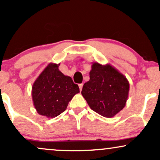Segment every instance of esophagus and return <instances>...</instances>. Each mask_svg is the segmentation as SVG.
Returning a JSON list of instances; mask_svg holds the SVG:
<instances>
[{"label": "esophagus", "instance_id": "1", "mask_svg": "<svg viewBox=\"0 0 160 160\" xmlns=\"http://www.w3.org/2000/svg\"><path fill=\"white\" fill-rule=\"evenodd\" d=\"M82 86H83V84H82V83H80V84H79V88H80V91L82 90Z\"/></svg>", "mask_w": 160, "mask_h": 160}]
</instances>
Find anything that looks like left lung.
Segmentation results:
<instances>
[{"label": "left lung", "instance_id": "obj_1", "mask_svg": "<svg viewBox=\"0 0 160 160\" xmlns=\"http://www.w3.org/2000/svg\"><path fill=\"white\" fill-rule=\"evenodd\" d=\"M84 83L82 95L92 111L104 117H112L126 105L129 83L126 78L110 65L95 62Z\"/></svg>", "mask_w": 160, "mask_h": 160}]
</instances>
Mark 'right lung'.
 <instances>
[{"label": "right lung", "mask_w": 160, "mask_h": 160, "mask_svg": "<svg viewBox=\"0 0 160 160\" xmlns=\"http://www.w3.org/2000/svg\"><path fill=\"white\" fill-rule=\"evenodd\" d=\"M58 68L56 64H49L32 87L33 102L38 113L52 118L65 111L74 95L80 92L78 84Z\"/></svg>", "instance_id": "add662e5"}]
</instances>
